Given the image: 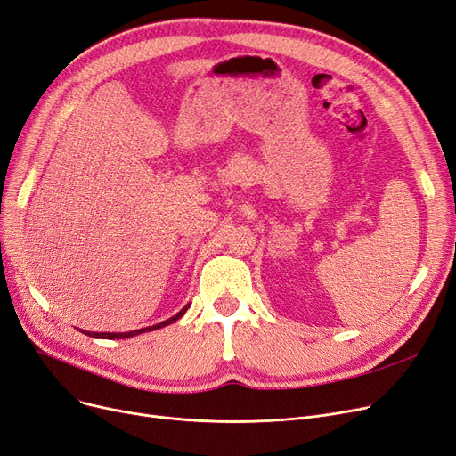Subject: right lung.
I'll use <instances>...</instances> for the list:
<instances>
[{"instance_id":"add662e5","label":"right lung","mask_w":456,"mask_h":456,"mask_svg":"<svg viewBox=\"0 0 456 456\" xmlns=\"http://www.w3.org/2000/svg\"><path fill=\"white\" fill-rule=\"evenodd\" d=\"M187 308H189V305H187L183 310H180L175 317H170V319H167V321H163V322H158V324H151V327H146V329H141V330H134V332H85V330H83V332H85L86 336H91V338H102V339H126V338H134V336H139V334H142V332L163 329V327H167V324L178 321V319L187 312Z\"/></svg>"}]
</instances>
